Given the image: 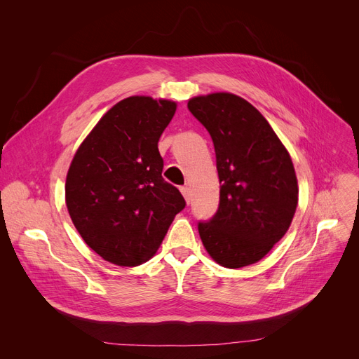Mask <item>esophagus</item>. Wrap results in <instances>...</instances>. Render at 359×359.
Masks as SVG:
<instances>
[{
	"mask_svg": "<svg viewBox=\"0 0 359 359\" xmlns=\"http://www.w3.org/2000/svg\"><path fill=\"white\" fill-rule=\"evenodd\" d=\"M180 192H182L184 201H186L187 203H189V202H191V191H189V187L182 186V187H180Z\"/></svg>",
	"mask_w": 359,
	"mask_h": 359,
	"instance_id": "obj_1",
	"label": "esophagus"
}]
</instances>
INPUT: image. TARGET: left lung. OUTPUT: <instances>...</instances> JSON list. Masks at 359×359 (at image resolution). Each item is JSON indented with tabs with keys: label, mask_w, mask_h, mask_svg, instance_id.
Here are the masks:
<instances>
[{
	"label": "left lung",
	"mask_w": 359,
	"mask_h": 359,
	"mask_svg": "<svg viewBox=\"0 0 359 359\" xmlns=\"http://www.w3.org/2000/svg\"><path fill=\"white\" fill-rule=\"evenodd\" d=\"M210 132L219 177V205L198 230L219 265L237 269L268 255L288 231L298 203L291 157L260 111L231 93L187 103Z\"/></svg>",
	"instance_id": "obj_1"
}]
</instances>
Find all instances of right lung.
I'll use <instances>...</instances> for the list:
<instances>
[{"instance_id":"add662e5","label":"right lung","mask_w":359,"mask_h":359,"mask_svg":"<svg viewBox=\"0 0 359 359\" xmlns=\"http://www.w3.org/2000/svg\"><path fill=\"white\" fill-rule=\"evenodd\" d=\"M176 103L132 96L113 106L69 165L65 201L87 246L119 266L153 256L184 199L161 176L158 140Z\"/></svg>"}]
</instances>
